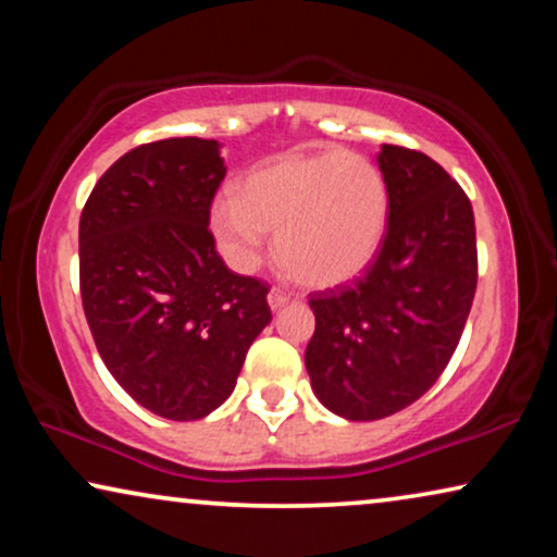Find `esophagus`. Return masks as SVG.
<instances>
[{
	"label": "esophagus",
	"mask_w": 557,
	"mask_h": 557,
	"mask_svg": "<svg viewBox=\"0 0 557 557\" xmlns=\"http://www.w3.org/2000/svg\"><path fill=\"white\" fill-rule=\"evenodd\" d=\"M288 299H292V296H288L286 292H281V288H271V292H269V307L273 311L281 309V307H286Z\"/></svg>",
	"instance_id": "34e87169"
}]
</instances>
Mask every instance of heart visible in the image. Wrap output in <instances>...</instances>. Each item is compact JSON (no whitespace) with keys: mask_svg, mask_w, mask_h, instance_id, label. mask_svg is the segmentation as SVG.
I'll return each instance as SVG.
<instances>
[{"mask_svg":"<svg viewBox=\"0 0 557 557\" xmlns=\"http://www.w3.org/2000/svg\"><path fill=\"white\" fill-rule=\"evenodd\" d=\"M385 177L352 151L288 157L240 180L235 197L210 210V231L235 269L261 261L276 235V261L307 286H337L360 276L387 227Z\"/></svg>","mask_w":557,"mask_h":557,"instance_id":"heart-1","label":"heart"}]
</instances>
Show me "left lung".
Returning a JSON list of instances; mask_svg holds the SVG:
<instances>
[{
  "label": "left lung",
  "mask_w": 557,
  "mask_h": 557,
  "mask_svg": "<svg viewBox=\"0 0 557 557\" xmlns=\"http://www.w3.org/2000/svg\"><path fill=\"white\" fill-rule=\"evenodd\" d=\"M377 164L391 210L375 258L352 284L309 296L311 387L349 421L398 413L436 383L476 292L474 210L459 182L423 151L393 144Z\"/></svg>",
  "instance_id": "left-lung-1"
}]
</instances>
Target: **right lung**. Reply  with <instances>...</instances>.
Returning a JSON list of instances; mask_svg holds the SVG:
<instances>
[{
	"instance_id": "1",
	"label": "right lung",
	"mask_w": 557,
	"mask_h": 557,
	"mask_svg": "<svg viewBox=\"0 0 557 557\" xmlns=\"http://www.w3.org/2000/svg\"><path fill=\"white\" fill-rule=\"evenodd\" d=\"M223 177L215 139L141 144L103 172L81 212V299L98 355L170 421L212 413L271 322V286L227 269L208 227Z\"/></svg>"
}]
</instances>
